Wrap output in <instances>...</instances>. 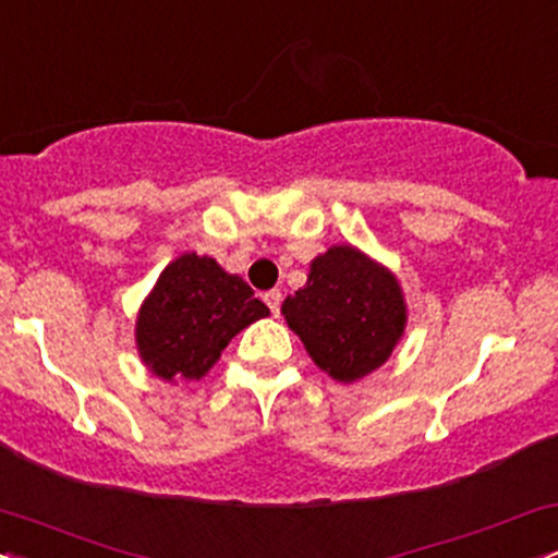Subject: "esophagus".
<instances>
[{
  "mask_svg": "<svg viewBox=\"0 0 558 558\" xmlns=\"http://www.w3.org/2000/svg\"><path fill=\"white\" fill-rule=\"evenodd\" d=\"M265 304L270 306L272 315L278 317V315H280V304H283V293H280L278 288H272V291H267V293H265Z\"/></svg>",
  "mask_w": 558,
  "mask_h": 558,
  "instance_id": "esophagus-1",
  "label": "esophagus"
}]
</instances>
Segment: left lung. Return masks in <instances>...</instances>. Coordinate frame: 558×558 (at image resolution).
<instances>
[{
	"label": "left lung",
	"instance_id": "1",
	"mask_svg": "<svg viewBox=\"0 0 558 558\" xmlns=\"http://www.w3.org/2000/svg\"><path fill=\"white\" fill-rule=\"evenodd\" d=\"M283 315L317 367L354 383L388 360L407 306L386 267L351 246H332L312 262L306 286L283 301Z\"/></svg>",
	"mask_w": 558,
	"mask_h": 558
}]
</instances>
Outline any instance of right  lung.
I'll list each match as a JSON object with an SVG mask.
<instances>
[{"label": "right lung", "instance_id": "obj_1", "mask_svg": "<svg viewBox=\"0 0 558 558\" xmlns=\"http://www.w3.org/2000/svg\"><path fill=\"white\" fill-rule=\"evenodd\" d=\"M267 315L239 275H228L213 257L183 254L165 267L141 306V360L165 380H198L235 332Z\"/></svg>", "mask_w": 558, "mask_h": 558}]
</instances>
